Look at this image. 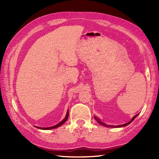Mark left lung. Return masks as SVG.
Returning <instances> with one entry per match:
<instances>
[{
	"label": "left lung",
	"mask_w": 159,
	"mask_h": 159,
	"mask_svg": "<svg viewBox=\"0 0 159 159\" xmlns=\"http://www.w3.org/2000/svg\"><path fill=\"white\" fill-rule=\"evenodd\" d=\"M138 116V114L137 115H136V116H134L133 118H132L131 119V120L130 121H128V123H126V124H122V125H119V126H109V125H107V124H105L104 123H103L102 121H100V119H98V118L96 117H95L94 116V118H95L96 119V120L98 121V122L100 125H102V126H106V127H111V128H120V127H123V126H127V125H128V124H130L132 121H133L134 120V118H135L137 116Z\"/></svg>",
	"instance_id": "obj_1"
}]
</instances>
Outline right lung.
<instances>
[{"label": "right lung", "instance_id": "right-lung-1", "mask_svg": "<svg viewBox=\"0 0 159 159\" xmlns=\"http://www.w3.org/2000/svg\"><path fill=\"white\" fill-rule=\"evenodd\" d=\"M68 116H69V111H67V114H66V117L64 118V119L61 121V122H59V124H57V125H55V126H51V127H47V128L39 127L38 128H39V129H42V130H50V129H54V128H58V127H59L60 126H61V125H63L64 123L66 122V121L67 120V118H68Z\"/></svg>", "mask_w": 159, "mask_h": 159}]
</instances>
